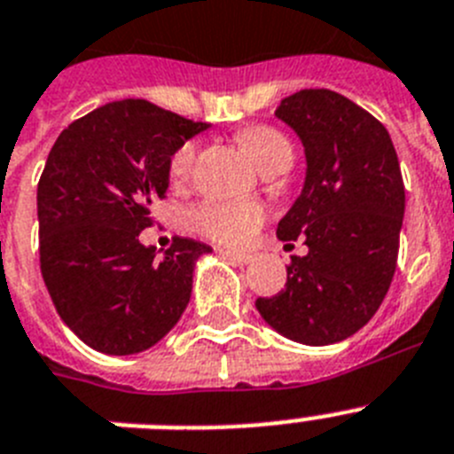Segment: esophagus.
Here are the masks:
<instances>
[{"mask_svg": "<svg viewBox=\"0 0 454 454\" xmlns=\"http://www.w3.org/2000/svg\"><path fill=\"white\" fill-rule=\"evenodd\" d=\"M218 253L223 254V257H227V259H231V262H236V264H247V262H253V254L236 253V250H230V247H218Z\"/></svg>", "mask_w": 454, "mask_h": 454, "instance_id": "34e87169", "label": "esophagus"}]
</instances>
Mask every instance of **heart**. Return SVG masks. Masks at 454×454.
<instances>
[{"mask_svg": "<svg viewBox=\"0 0 454 454\" xmlns=\"http://www.w3.org/2000/svg\"><path fill=\"white\" fill-rule=\"evenodd\" d=\"M239 142L262 169L289 168L294 160V146L282 130L273 126H250L239 133ZM197 145L185 142L169 158V179L174 184L188 181L195 165ZM266 211L254 201H204L190 213L192 227L213 241L224 246H246L262 227Z\"/></svg>", "mask_w": 454, "mask_h": 454, "instance_id": "heart-1", "label": "heart"}]
</instances>
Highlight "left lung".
<instances>
[{"mask_svg": "<svg viewBox=\"0 0 454 454\" xmlns=\"http://www.w3.org/2000/svg\"><path fill=\"white\" fill-rule=\"evenodd\" d=\"M275 114L308 158L303 192L275 234L305 236L308 254H294L285 289L254 305L294 342H342L374 317L393 282L404 218L400 160L386 126L331 89H301Z\"/></svg>", "mask_w": 454, "mask_h": 454, "instance_id": "8db88e82", "label": "left lung"}]
</instances>
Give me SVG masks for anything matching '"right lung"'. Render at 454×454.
I'll return each mask as SVG.
<instances>
[{
	"instance_id": "obj_1",
	"label": "right lung",
	"mask_w": 454,
	"mask_h": 454,
	"mask_svg": "<svg viewBox=\"0 0 454 454\" xmlns=\"http://www.w3.org/2000/svg\"><path fill=\"white\" fill-rule=\"evenodd\" d=\"M207 128L149 100H114L50 149L36 195L41 275L66 326L96 351L139 354L184 315L211 247L176 236L156 257L139 231L165 200L174 151Z\"/></svg>"
}]
</instances>
